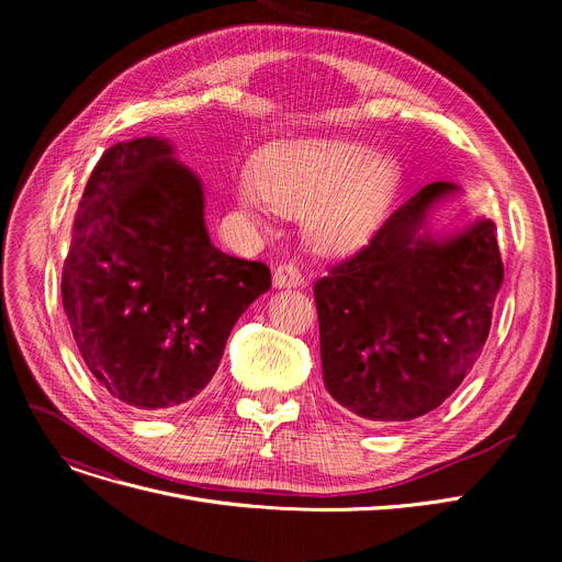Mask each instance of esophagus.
Segmentation results:
<instances>
[{
	"label": "esophagus",
	"mask_w": 562,
	"mask_h": 562,
	"mask_svg": "<svg viewBox=\"0 0 562 562\" xmlns=\"http://www.w3.org/2000/svg\"><path fill=\"white\" fill-rule=\"evenodd\" d=\"M305 284V276L299 269L296 263H280L273 276V286L278 289H289V286H303Z\"/></svg>",
	"instance_id": "1"
}]
</instances>
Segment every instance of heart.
Listing matches in <instances>:
<instances>
[{
	"label": "heart",
	"mask_w": 562,
	"mask_h": 562,
	"mask_svg": "<svg viewBox=\"0 0 562 562\" xmlns=\"http://www.w3.org/2000/svg\"><path fill=\"white\" fill-rule=\"evenodd\" d=\"M398 164L348 138H305L266 153L259 172L246 170L236 195L252 218L271 212L305 214L310 241L321 250L360 244L398 187Z\"/></svg>",
	"instance_id": "b5f03b06"
}]
</instances>
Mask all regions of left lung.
<instances>
[{"mask_svg":"<svg viewBox=\"0 0 562 562\" xmlns=\"http://www.w3.org/2000/svg\"><path fill=\"white\" fill-rule=\"evenodd\" d=\"M453 191L449 182L424 187L314 284L323 380L371 424L439 407L490 335L504 284L496 225L479 221L445 241L424 227L428 206Z\"/></svg>","mask_w":562,"mask_h":562,"instance_id":"8db88e82","label":"left lung"}]
</instances>
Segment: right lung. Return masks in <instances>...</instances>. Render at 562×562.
I'll list each match as a JSON object with an SVG mask.
<instances>
[{"label":"right lung","instance_id":"add662e5","mask_svg":"<svg viewBox=\"0 0 562 562\" xmlns=\"http://www.w3.org/2000/svg\"><path fill=\"white\" fill-rule=\"evenodd\" d=\"M198 177L166 140L115 143L88 177L61 299L98 385L136 409L191 401L271 269L212 246Z\"/></svg>","mask_w":562,"mask_h":562}]
</instances>
